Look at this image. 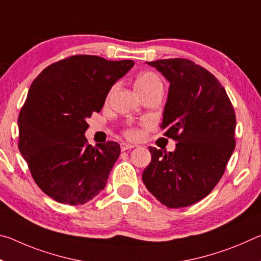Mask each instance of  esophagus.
Segmentation results:
<instances>
[{"label":"esophagus","mask_w":261,"mask_h":261,"mask_svg":"<svg viewBox=\"0 0 261 261\" xmlns=\"http://www.w3.org/2000/svg\"><path fill=\"white\" fill-rule=\"evenodd\" d=\"M135 147H136L135 145H131V144H127V143H122L121 144L122 151H127V149H131V148H135Z\"/></svg>","instance_id":"esophagus-1"}]
</instances>
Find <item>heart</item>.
<instances>
[{"mask_svg":"<svg viewBox=\"0 0 261 261\" xmlns=\"http://www.w3.org/2000/svg\"><path fill=\"white\" fill-rule=\"evenodd\" d=\"M156 87H163V85L161 78L159 77L155 72H141L136 79V88L138 92H145ZM124 135L127 138H136V137L138 136V131H137L135 127H129V129H126L124 131Z\"/></svg>","mask_w":261,"mask_h":261,"instance_id":"b5f03b06","label":"heart"}]
</instances>
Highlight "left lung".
<instances>
[{"mask_svg": "<svg viewBox=\"0 0 261 261\" xmlns=\"http://www.w3.org/2000/svg\"><path fill=\"white\" fill-rule=\"evenodd\" d=\"M146 63L170 82L160 127L177 144L174 152L149 147L143 180L161 204L187 207L210 194L224 174L236 146L235 110L218 78L193 61Z\"/></svg>", "mask_w": 261, "mask_h": 261, "instance_id": "obj_1", "label": "left lung"}]
</instances>
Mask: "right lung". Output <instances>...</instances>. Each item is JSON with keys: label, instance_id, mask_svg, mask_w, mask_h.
Returning a JSON list of instances; mask_svg holds the SVG:
<instances>
[{"label": "right lung", "instance_id": "add662e5", "mask_svg": "<svg viewBox=\"0 0 261 261\" xmlns=\"http://www.w3.org/2000/svg\"><path fill=\"white\" fill-rule=\"evenodd\" d=\"M134 64L72 55L48 65L33 81L18 116V147L48 197L76 206L105 189L121 148L115 141L88 144L86 118L102 109L110 88Z\"/></svg>", "mask_w": 261, "mask_h": 261}]
</instances>
